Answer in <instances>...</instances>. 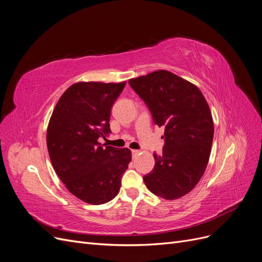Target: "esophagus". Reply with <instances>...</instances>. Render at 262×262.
I'll list each match as a JSON object with an SVG mask.
<instances>
[{
	"label": "esophagus",
	"instance_id": "obj_1",
	"mask_svg": "<svg viewBox=\"0 0 262 262\" xmlns=\"http://www.w3.org/2000/svg\"><path fill=\"white\" fill-rule=\"evenodd\" d=\"M131 153H132V156H133V158H134V157H136V156L140 153V150H139V149H132Z\"/></svg>",
	"mask_w": 262,
	"mask_h": 262
}]
</instances>
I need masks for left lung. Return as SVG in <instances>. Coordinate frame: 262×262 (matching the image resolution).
<instances>
[{"instance_id": "8db88e82", "label": "left lung", "mask_w": 262, "mask_h": 262, "mask_svg": "<svg viewBox=\"0 0 262 262\" xmlns=\"http://www.w3.org/2000/svg\"><path fill=\"white\" fill-rule=\"evenodd\" d=\"M147 106L153 122L164 126L163 154L143 176L152 193L166 200L187 194L207 168L213 142V120L200 90L168 71H156L129 81Z\"/></svg>"}]
</instances>
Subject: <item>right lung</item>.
<instances>
[{
  "label": "right lung",
  "mask_w": 262,
  "mask_h": 262,
  "mask_svg": "<svg viewBox=\"0 0 262 262\" xmlns=\"http://www.w3.org/2000/svg\"><path fill=\"white\" fill-rule=\"evenodd\" d=\"M123 83H76L63 93L47 130V146L57 175L69 191L91 204L118 194L131 162L128 148L98 143L108 137L112 108Z\"/></svg>",
  "instance_id": "add662e5"
}]
</instances>
